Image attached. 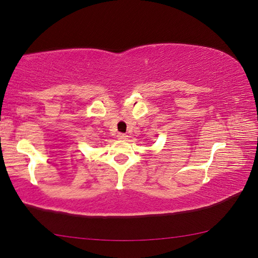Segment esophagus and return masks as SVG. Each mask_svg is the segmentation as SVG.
<instances>
[{
  "instance_id": "34e87169",
  "label": "esophagus",
  "mask_w": 258,
  "mask_h": 258,
  "mask_svg": "<svg viewBox=\"0 0 258 258\" xmlns=\"http://www.w3.org/2000/svg\"><path fill=\"white\" fill-rule=\"evenodd\" d=\"M117 138H118L119 140H123V141H125V140L127 139L128 137L126 134H124V133H118V135H117Z\"/></svg>"
}]
</instances>
